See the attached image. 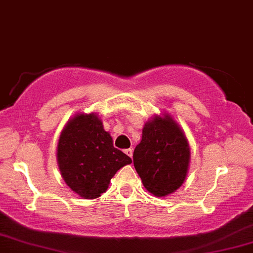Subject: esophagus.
Instances as JSON below:
<instances>
[{
    "instance_id": "1",
    "label": "esophagus",
    "mask_w": 253,
    "mask_h": 253,
    "mask_svg": "<svg viewBox=\"0 0 253 253\" xmlns=\"http://www.w3.org/2000/svg\"><path fill=\"white\" fill-rule=\"evenodd\" d=\"M124 152H126V155L129 156V157L132 158V149H126V150H124Z\"/></svg>"
}]
</instances>
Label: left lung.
Masks as SVG:
<instances>
[{"instance_id":"8db88e82","label":"left lung","mask_w":253,"mask_h":253,"mask_svg":"<svg viewBox=\"0 0 253 253\" xmlns=\"http://www.w3.org/2000/svg\"><path fill=\"white\" fill-rule=\"evenodd\" d=\"M189 161L188 141L172 118L156 116L145 124L133 165L149 192L164 197L176 191L185 179Z\"/></svg>"}]
</instances>
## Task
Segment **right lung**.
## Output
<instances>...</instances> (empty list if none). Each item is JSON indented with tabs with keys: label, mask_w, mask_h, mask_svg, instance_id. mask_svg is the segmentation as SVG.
<instances>
[{
	"label": "right lung",
	"mask_w": 253,
	"mask_h": 253,
	"mask_svg": "<svg viewBox=\"0 0 253 253\" xmlns=\"http://www.w3.org/2000/svg\"><path fill=\"white\" fill-rule=\"evenodd\" d=\"M57 161L64 182L85 199L107 191L110 179L131 158L114 148L112 138L95 114L77 115L62 131Z\"/></svg>",
	"instance_id": "right-lung-1"
}]
</instances>
